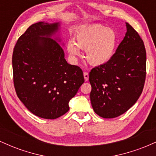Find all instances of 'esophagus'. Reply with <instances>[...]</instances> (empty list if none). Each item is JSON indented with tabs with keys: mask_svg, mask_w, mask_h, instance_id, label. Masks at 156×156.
Returning <instances> with one entry per match:
<instances>
[{
	"mask_svg": "<svg viewBox=\"0 0 156 156\" xmlns=\"http://www.w3.org/2000/svg\"><path fill=\"white\" fill-rule=\"evenodd\" d=\"M83 77H84V79H85L86 81L89 80V73L87 72H84L83 73Z\"/></svg>",
	"mask_w": 156,
	"mask_h": 156,
	"instance_id": "esophagus-1",
	"label": "esophagus"
}]
</instances>
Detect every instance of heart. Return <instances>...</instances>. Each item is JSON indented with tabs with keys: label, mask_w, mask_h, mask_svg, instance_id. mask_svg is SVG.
Masks as SVG:
<instances>
[{
	"label": "heart",
	"mask_w": 156,
	"mask_h": 156,
	"mask_svg": "<svg viewBox=\"0 0 156 156\" xmlns=\"http://www.w3.org/2000/svg\"><path fill=\"white\" fill-rule=\"evenodd\" d=\"M117 37L112 28L101 25H91L79 30L67 42V50L73 58L80 56V50L86 51V59L94 66L103 65L112 58Z\"/></svg>",
	"instance_id": "obj_1"
}]
</instances>
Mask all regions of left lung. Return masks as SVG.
Returning a JSON list of instances; mask_svg holds the SVG:
<instances>
[{"label": "left lung", "instance_id": "8db88e82", "mask_svg": "<svg viewBox=\"0 0 156 156\" xmlns=\"http://www.w3.org/2000/svg\"><path fill=\"white\" fill-rule=\"evenodd\" d=\"M126 27L124 39L112 58L89 73L92 108L98 115L106 119L119 117L133 106L145 82L144 42L128 23Z\"/></svg>", "mask_w": 156, "mask_h": 156}]
</instances>
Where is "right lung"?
<instances>
[{
	"label": "right lung",
	"mask_w": 156,
	"mask_h": 156,
	"mask_svg": "<svg viewBox=\"0 0 156 156\" xmlns=\"http://www.w3.org/2000/svg\"><path fill=\"white\" fill-rule=\"evenodd\" d=\"M59 23L39 22L20 37L12 55L14 86L28 110L54 119L69 111V102L84 82L83 71L64 58V50L51 37Z\"/></svg>",
	"instance_id": "add662e5"
}]
</instances>
